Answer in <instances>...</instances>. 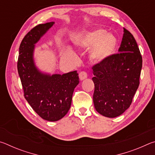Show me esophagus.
<instances>
[{
  "instance_id": "esophagus-1",
  "label": "esophagus",
  "mask_w": 155,
  "mask_h": 155,
  "mask_svg": "<svg viewBox=\"0 0 155 155\" xmlns=\"http://www.w3.org/2000/svg\"><path fill=\"white\" fill-rule=\"evenodd\" d=\"M87 77V74L85 72H81L79 73V78L81 81L85 79Z\"/></svg>"
}]
</instances>
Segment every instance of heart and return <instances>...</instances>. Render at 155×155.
<instances>
[{
	"label": "heart",
	"instance_id": "obj_1",
	"mask_svg": "<svg viewBox=\"0 0 155 155\" xmlns=\"http://www.w3.org/2000/svg\"><path fill=\"white\" fill-rule=\"evenodd\" d=\"M75 45L78 47H91V57L97 61H101L111 57L117 48L115 37L104 29H97L75 39ZM63 56L72 57L73 52L69 48L63 51Z\"/></svg>",
	"mask_w": 155,
	"mask_h": 155
}]
</instances>
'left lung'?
Wrapping results in <instances>:
<instances>
[{
  "mask_svg": "<svg viewBox=\"0 0 155 155\" xmlns=\"http://www.w3.org/2000/svg\"><path fill=\"white\" fill-rule=\"evenodd\" d=\"M118 52L92 67L94 107L107 117L128 109L140 85L142 57L134 37L124 28Z\"/></svg>",
  "mask_w": 155,
  "mask_h": 155,
  "instance_id": "obj_1",
  "label": "left lung"
}]
</instances>
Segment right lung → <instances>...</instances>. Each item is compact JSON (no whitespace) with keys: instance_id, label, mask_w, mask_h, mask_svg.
I'll return each mask as SVG.
<instances>
[{"instance_id":"obj_1","label":"right lung","mask_w":155,"mask_h":155,"mask_svg":"<svg viewBox=\"0 0 155 155\" xmlns=\"http://www.w3.org/2000/svg\"><path fill=\"white\" fill-rule=\"evenodd\" d=\"M54 23L38 25L25 36L20 45L17 65L25 99L41 118L51 122L67 114L73 91L79 83L77 71L51 75L40 71L34 62L35 44Z\"/></svg>"}]
</instances>
